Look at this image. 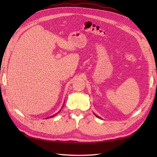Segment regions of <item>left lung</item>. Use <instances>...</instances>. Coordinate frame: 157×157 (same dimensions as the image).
I'll list each match as a JSON object with an SVG mask.
<instances>
[{
	"label": "left lung",
	"mask_w": 157,
	"mask_h": 157,
	"mask_svg": "<svg viewBox=\"0 0 157 157\" xmlns=\"http://www.w3.org/2000/svg\"><path fill=\"white\" fill-rule=\"evenodd\" d=\"M94 115H96V117H98V118H100V117H98V115H96V114H94Z\"/></svg>",
	"instance_id": "left-lung-1"
}]
</instances>
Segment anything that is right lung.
I'll use <instances>...</instances> for the list:
<instances>
[{"label": "right lung", "mask_w": 157, "mask_h": 157, "mask_svg": "<svg viewBox=\"0 0 157 157\" xmlns=\"http://www.w3.org/2000/svg\"><path fill=\"white\" fill-rule=\"evenodd\" d=\"M59 112H60V111H59V112H58V113H59ZM57 113H56V114H55V115H52V116H51V117H48V118H51V117H54V116H55V115H56V114H57Z\"/></svg>", "instance_id": "right-lung-1"}]
</instances>
